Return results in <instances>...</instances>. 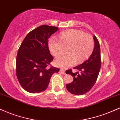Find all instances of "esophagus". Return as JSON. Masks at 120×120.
I'll list each match as a JSON object with an SVG mask.
<instances>
[{
    "label": "esophagus",
    "mask_w": 120,
    "mask_h": 120,
    "mask_svg": "<svg viewBox=\"0 0 120 120\" xmlns=\"http://www.w3.org/2000/svg\"><path fill=\"white\" fill-rule=\"evenodd\" d=\"M60 71L61 73L62 74H65V71L63 69H60Z\"/></svg>",
    "instance_id": "34e87169"
}]
</instances>
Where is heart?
Wrapping results in <instances>:
<instances>
[{"instance_id":"obj_1","label":"heart","mask_w":120,"mask_h":120,"mask_svg":"<svg viewBox=\"0 0 120 120\" xmlns=\"http://www.w3.org/2000/svg\"><path fill=\"white\" fill-rule=\"evenodd\" d=\"M60 40L52 38L49 41L51 53L57 57L63 53L64 47H68L69 55L59 56L55 64L60 68H67L85 61L91 54L94 48L93 37L78 30H69L60 34Z\"/></svg>"}]
</instances>
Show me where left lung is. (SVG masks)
Wrapping results in <instances>:
<instances>
[{
    "mask_svg": "<svg viewBox=\"0 0 120 120\" xmlns=\"http://www.w3.org/2000/svg\"><path fill=\"white\" fill-rule=\"evenodd\" d=\"M94 48L90 57L84 63L74 67L79 72L73 73L71 70L66 73L73 77V81L66 85L69 93L76 95H81L89 91L95 83L101 67L100 48L96 37L94 35Z\"/></svg>",
    "mask_w": 120,
    "mask_h": 120,
    "instance_id": "obj_1",
    "label": "left lung"
}]
</instances>
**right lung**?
Instances as JSON below:
<instances>
[{"label":"right lung","instance_id":"right-lung-1","mask_svg":"<svg viewBox=\"0 0 120 120\" xmlns=\"http://www.w3.org/2000/svg\"><path fill=\"white\" fill-rule=\"evenodd\" d=\"M58 30L55 26H40L27 34L18 50L16 75L22 87L29 93L45 91L52 74L59 71L48 67L53 60L48 39Z\"/></svg>","mask_w":120,"mask_h":120}]
</instances>
